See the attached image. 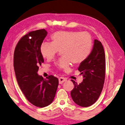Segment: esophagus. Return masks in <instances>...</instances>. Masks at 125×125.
Returning <instances> with one entry per match:
<instances>
[{
    "label": "esophagus",
    "instance_id": "esophagus-1",
    "mask_svg": "<svg viewBox=\"0 0 125 125\" xmlns=\"http://www.w3.org/2000/svg\"><path fill=\"white\" fill-rule=\"evenodd\" d=\"M67 81L66 78H64V77H60V78H59V84H62L63 83V82H66V81Z\"/></svg>",
    "mask_w": 125,
    "mask_h": 125
}]
</instances>
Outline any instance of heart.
<instances>
[{
  "instance_id": "b5f03b06",
  "label": "heart",
  "mask_w": 125,
  "mask_h": 125,
  "mask_svg": "<svg viewBox=\"0 0 125 125\" xmlns=\"http://www.w3.org/2000/svg\"><path fill=\"white\" fill-rule=\"evenodd\" d=\"M52 42H43L41 45L42 56L51 60L59 51L63 57L55 62L60 70H67L70 63L78 64L88 58L92 48V38L87 31H57L51 35Z\"/></svg>"
}]
</instances>
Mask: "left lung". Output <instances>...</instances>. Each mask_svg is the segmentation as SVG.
Listing matches in <instances>:
<instances>
[{"instance_id": "obj_1", "label": "left lung", "mask_w": 125, "mask_h": 125, "mask_svg": "<svg viewBox=\"0 0 125 125\" xmlns=\"http://www.w3.org/2000/svg\"><path fill=\"white\" fill-rule=\"evenodd\" d=\"M83 80L80 84L71 80L74 87L71 95L73 101L81 107H88L96 102L101 93L105 78L106 59L104 47L94 39L92 50L88 58L78 68Z\"/></svg>"}]
</instances>
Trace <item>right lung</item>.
I'll use <instances>...</instances> for the list:
<instances>
[{
	"instance_id": "add662e5",
	"label": "right lung",
	"mask_w": 125,
	"mask_h": 125,
	"mask_svg": "<svg viewBox=\"0 0 125 125\" xmlns=\"http://www.w3.org/2000/svg\"><path fill=\"white\" fill-rule=\"evenodd\" d=\"M47 35L44 29L29 32L20 39L14 53V68L19 87L29 102L41 108L53 102L59 83L52 75L44 79L37 73L44 62L40 48Z\"/></svg>"
}]
</instances>
